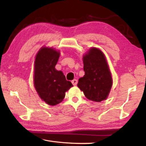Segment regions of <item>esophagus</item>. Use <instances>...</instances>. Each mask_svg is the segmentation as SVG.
<instances>
[{"label": "esophagus", "instance_id": "obj_1", "mask_svg": "<svg viewBox=\"0 0 146 146\" xmlns=\"http://www.w3.org/2000/svg\"><path fill=\"white\" fill-rule=\"evenodd\" d=\"M71 82H72V84L74 86H75V85H76V84H77L78 81H77V80H76V79H74V80L71 81Z\"/></svg>", "mask_w": 146, "mask_h": 146}]
</instances>
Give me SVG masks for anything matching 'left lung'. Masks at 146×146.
Segmentation results:
<instances>
[{
	"label": "left lung",
	"instance_id": "1",
	"mask_svg": "<svg viewBox=\"0 0 146 146\" xmlns=\"http://www.w3.org/2000/svg\"><path fill=\"white\" fill-rule=\"evenodd\" d=\"M85 75L78 87L86 97L95 102L106 99L112 86V78L105 56L97 48H91L83 57Z\"/></svg>",
	"mask_w": 146,
	"mask_h": 146
}]
</instances>
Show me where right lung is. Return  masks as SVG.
<instances>
[{
  "label": "right lung",
  "mask_w": 146,
  "mask_h": 146,
  "mask_svg": "<svg viewBox=\"0 0 146 146\" xmlns=\"http://www.w3.org/2000/svg\"><path fill=\"white\" fill-rule=\"evenodd\" d=\"M60 53L50 48H42L35 61L34 85L40 97L51 106L58 104L73 86L61 71L55 68Z\"/></svg>",
  "instance_id": "obj_1"
}]
</instances>
